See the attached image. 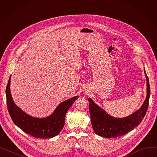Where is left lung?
Returning a JSON list of instances; mask_svg holds the SVG:
<instances>
[{
	"mask_svg": "<svg viewBox=\"0 0 157 157\" xmlns=\"http://www.w3.org/2000/svg\"><path fill=\"white\" fill-rule=\"evenodd\" d=\"M147 95L143 105L139 110L130 116L123 118H113L107 114L100 107L95 104L91 98H88L89 111L92 127L95 132L100 136L113 138L125 135L139 125L146 115L150 96L149 79L146 75Z\"/></svg>",
	"mask_w": 157,
	"mask_h": 157,
	"instance_id": "obj_1",
	"label": "left lung"
}]
</instances>
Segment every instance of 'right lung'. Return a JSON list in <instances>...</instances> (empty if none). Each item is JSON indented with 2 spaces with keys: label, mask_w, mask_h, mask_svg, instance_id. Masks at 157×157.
<instances>
[{
  "label": "right lung",
  "mask_w": 157,
  "mask_h": 157,
  "mask_svg": "<svg viewBox=\"0 0 157 157\" xmlns=\"http://www.w3.org/2000/svg\"><path fill=\"white\" fill-rule=\"evenodd\" d=\"M10 81L11 76L6 89V102L8 111L14 124L25 133L37 138H51L59 134L63 127L66 113L78 96L60 104L50 117L37 118L24 113L14 103L10 92Z\"/></svg>",
  "instance_id": "obj_1"
}]
</instances>
